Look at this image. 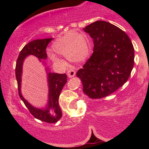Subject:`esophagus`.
Instances as JSON below:
<instances>
[{
    "mask_svg": "<svg viewBox=\"0 0 149 149\" xmlns=\"http://www.w3.org/2000/svg\"><path fill=\"white\" fill-rule=\"evenodd\" d=\"M75 75V72L74 70L70 69L68 71V75L69 77H74V75Z\"/></svg>",
    "mask_w": 149,
    "mask_h": 149,
    "instance_id": "obj_1",
    "label": "esophagus"
}]
</instances>
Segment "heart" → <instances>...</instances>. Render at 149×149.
<instances>
[{
	"mask_svg": "<svg viewBox=\"0 0 149 149\" xmlns=\"http://www.w3.org/2000/svg\"><path fill=\"white\" fill-rule=\"evenodd\" d=\"M52 50L55 53L65 56L70 61L83 62L89 54L90 48L86 35L71 31L58 37L52 45ZM52 60L58 64L63 65L64 61L52 52H49Z\"/></svg>",
	"mask_w": 149,
	"mask_h": 149,
	"instance_id": "obj_1",
	"label": "heart"
}]
</instances>
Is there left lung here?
<instances>
[{
    "mask_svg": "<svg viewBox=\"0 0 149 149\" xmlns=\"http://www.w3.org/2000/svg\"><path fill=\"white\" fill-rule=\"evenodd\" d=\"M93 39V53L76 75L90 99L112 94L129 79L134 48L125 33L109 22L96 21L84 28Z\"/></svg>",
    "mask_w": 149,
    "mask_h": 149,
    "instance_id": "1",
    "label": "left lung"
}]
</instances>
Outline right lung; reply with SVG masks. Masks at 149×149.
I'll return each mask as SVG.
<instances>
[{"instance_id": "add662e5", "label": "right lung", "mask_w": 149, "mask_h": 149, "mask_svg": "<svg viewBox=\"0 0 149 149\" xmlns=\"http://www.w3.org/2000/svg\"><path fill=\"white\" fill-rule=\"evenodd\" d=\"M53 38L37 39L26 45L19 52L16 65V77L18 88V93L22 101L28 108L29 112L33 116L42 122L52 123H56L62 117V110L58 104L59 96L63 87L67 82V75L65 74H60L56 73H48V84L49 88V103L46 109H38L33 107L24 99L21 94V77L22 65L26 56L34 55L38 58L40 61L47 59V47Z\"/></svg>"}]
</instances>
